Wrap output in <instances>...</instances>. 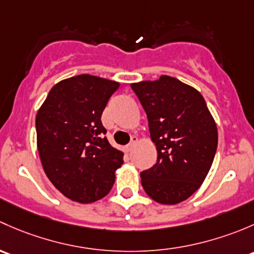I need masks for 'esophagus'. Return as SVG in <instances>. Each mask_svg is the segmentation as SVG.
<instances>
[{"label": "esophagus", "instance_id": "1", "mask_svg": "<svg viewBox=\"0 0 254 254\" xmlns=\"http://www.w3.org/2000/svg\"><path fill=\"white\" fill-rule=\"evenodd\" d=\"M137 142H138V137H135V135H133L132 139H130V143L126 146L127 151H130V150H132V149L134 148V145L137 144Z\"/></svg>", "mask_w": 254, "mask_h": 254}]
</instances>
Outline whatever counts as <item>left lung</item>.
I'll use <instances>...</instances> for the list:
<instances>
[{
    "label": "left lung",
    "instance_id": "1",
    "mask_svg": "<svg viewBox=\"0 0 254 254\" xmlns=\"http://www.w3.org/2000/svg\"><path fill=\"white\" fill-rule=\"evenodd\" d=\"M155 143V165L140 172L145 193L160 204H179L205 180L218 146V128L202 94L170 75L130 84Z\"/></svg>",
    "mask_w": 254,
    "mask_h": 254
}]
</instances>
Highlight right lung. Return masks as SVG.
Segmentation results:
<instances>
[{
	"label": "right lung",
	"instance_id": "1",
	"mask_svg": "<svg viewBox=\"0 0 254 254\" xmlns=\"http://www.w3.org/2000/svg\"><path fill=\"white\" fill-rule=\"evenodd\" d=\"M119 82L79 74L55 84L35 119L36 144L44 171L69 199L93 203L115 184L124 153L104 137L101 115Z\"/></svg>",
	"mask_w": 254,
	"mask_h": 254
}]
</instances>
